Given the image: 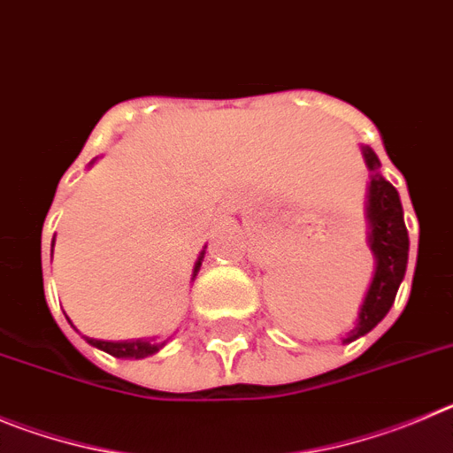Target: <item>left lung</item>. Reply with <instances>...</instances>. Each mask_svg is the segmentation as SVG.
<instances>
[{
    "label": "left lung",
    "instance_id": "8db88e82",
    "mask_svg": "<svg viewBox=\"0 0 453 453\" xmlns=\"http://www.w3.org/2000/svg\"><path fill=\"white\" fill-rule=\"evenodd\" d=\"M368 169L372 171L368 194V221H370V248L377 257V271L368 288L365 303L358 313L357 327L348 341L368 334L374 325L390 311L397 296V288L404 280L406 262H409V232L404 226V211L399 203V194L381 173L379 157L374 150L364 149Z\"/></svg>",
    "mask_w": 453,
    "mask_h": 453
}]
</instances>
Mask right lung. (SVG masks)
<instances>
[{
    "mask_svg": "<svg viewBox=\"0 0 453 453\" xmlns=\"http://www.w3.org/2000/svg\"><path fill=\"white\" fill-rule=\"evenodd\" d=\"M203 255V252H201ZM203 259V257H201ZM201 259L196 262V268H194V275L201 268ZM89 345H95V348L104 349V352L112 354L117 358H140V357H149V354L157 352V345H150L146 341H130V343H108V341H96V338H88Z\"/></svg>",
    "mask_w": 453,
    "mask_h": 453,
    "instance_id": "add662e5",
    "label": "right lung"
}]
</instances>
